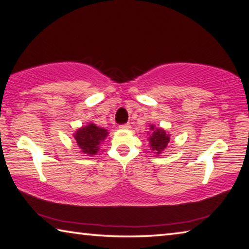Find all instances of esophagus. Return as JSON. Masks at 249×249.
Masks as SVG:
<instances>
[{
	"label": "esophagus",
	"instance_id": "1",
	"mask_svg": "<svg viewBox=\"0 0 249 249\" xmlns=\"http://www.w3.org/2000/svg\"><path fill=\"white\" fill-rule=\"evenodd\" d=\"M120 129H122V130H128V129H130V124H121L120 127H119Z\"/></svg>",
	"mask_w": 249,
	"mask_h": 249
}]
</instances>
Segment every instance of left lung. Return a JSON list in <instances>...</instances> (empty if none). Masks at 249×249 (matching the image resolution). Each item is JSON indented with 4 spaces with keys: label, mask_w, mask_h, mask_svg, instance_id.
Returning <instances> with one entry per match:
<instances>
[{
    "label": "left lung",
    "mask_w": 249,
    "mask_h": 249,
    "mask_svg": "<svg viewBox=\"0 0 249 249\" xmlns=\"http://www.w3.org/2000/svg\"><path fill=\"white\" fill-rule=\"evenodd\" d=\"M149 131V145L151 151L153 152L155 156H160V154L167 149L171 141V134L166 130L160 127H155V124H150Z\"/></svg>",
    "instance_id": "left-lung-1"
}]
</instances>
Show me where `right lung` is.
<instances>
[{
    "label": "right lung",
    "mask_w": 249,
    "mask_h": 249,
    "mask_svg": "<svg viewBox=\"0 0 249 249\" xmlns=\"http://www.w3.org/2000/svg\"><path fill=\"white\" fill-rule=\"evenodd\" d=\"M108 134L109 132L106 129L98 127L94 122H89L86 125L76 129V131L73 133V138L80 147L81 153L90 158L98 153L100 144L108 137Z\"/></svg>",
    "instance_id": "right-lung-1"
}]
</instances>
